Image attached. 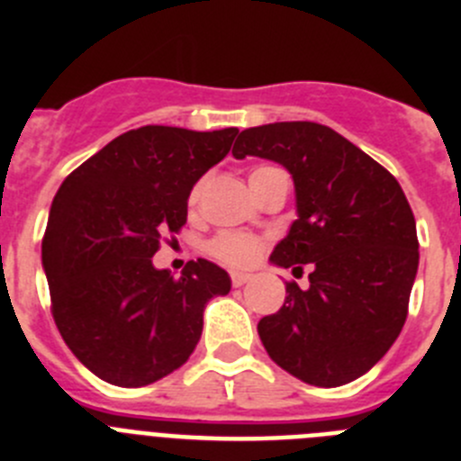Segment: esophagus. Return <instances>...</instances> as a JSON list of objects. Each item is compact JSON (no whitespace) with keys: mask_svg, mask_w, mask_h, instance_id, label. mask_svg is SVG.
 <instances>
[{"mask_svg":"<svg viewBox=\"0 0 461 461\" xmlns=\"http://www.w3.org/2000/svg\"><path fill=\"white\" fill-rule=\"evenodd\" d=\"M249 279H251V275H247V272H230V281H233L235 288L244 286V284H247Z\"/></svg>","mask_w":461,"mask_h":461,"instance_id":"esophagus-1","label":"esophagus"}]
</instances>
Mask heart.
<instances>
[{"mask_svg": "<svg viewBox=\"0 0 461 461\" xmlns=\"http://www.w3.org/2000/svg\"><path fill=\"white\" fill-rule=\"evenodd\" d=\"M263 170H270V168H267V166L256 168L254 173H251V177L260 175ZM198 191L201 189L195 186L194 194H191V201L198 198ZM210 251L217 256L219 260L228 263V266L242 267V266H251V263L258 258L260 251H263V242H260L258 238H254V235H247V233H221L212 240Z\"/></svg>", "mask_w": 461, "mask_h": 461, "instance_id": "b5f03b06", "label": "heart"}]
</instances>
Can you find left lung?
<instances>
[{"label": "left lung", "instance_id": "left-lung-1", "mask_svg": "<svg viewBox=\"0 0 461 461\" xmlns=\"http://www.w3.org/2000/svg\"><path fill=\"white\" fill-rule=\"evenodd\" d=\"M233 157L281 164L297 219L275 247L276 267H312L309 288L258 323L267 356L300 381L337 388L390 351L404 328L418 272L415 219L388 170L330 126L275 122L244 129Z\"/></svg>", "mask_w": 461, "mask_h": 461}]
</instances>
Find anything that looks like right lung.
I'll return each mask as SVG.
<instances>
[{
	"instance_id": "1",
	"label": "right lung",
	"mask_w": 461,
	"mask_h": 461,
	"mask_svg": "<svg viewBox=\"0 0 461 461\" xmlns=\"http://www.w3.org/2000/svg\"><path fill=\"white\" fill-rule=\"evenodd\" d=\"M238 129L140 126L110 140L57 191L43 238L52 319L71 353L105 383L140 388L182 367L203 312L230 291L226 270L189 260L175 279L154 267L161 235L186 223L194 185Z\"/></svg>"
}]
</instances>
